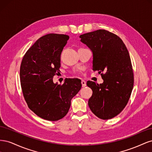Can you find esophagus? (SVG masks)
Here are the masks:
<instances>
[{
  "label": "esophagus",
  "instance_id": "obj_1",
  "mask_svg": "<svg viewBox=\"0 0 152 152\" xmlns=\"http://www.w3.org/2000/svg\"><path fill=\"white\" fill-rule=\"evenodd\" d=\"M81 84H82V86L83 87L86 86V82L85 80H81Z\"/></svg>",
  "mask_w": 152,
  "mask_h": 152
}]
</instances>
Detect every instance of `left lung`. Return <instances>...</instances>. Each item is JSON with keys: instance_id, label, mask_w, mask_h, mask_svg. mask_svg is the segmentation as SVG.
Wrapping results in <instances>:
<instances>
[{"instance_id": "1", "label": "left lung", "mask_w": 152, "mask_h": 152, "mask_svg": "<svg viewBox=\"0 0 152 152\" xmlns=\"http://www.w3.org/2000/svg\"><path fill=\"white\" fill-rule=\"evenodd\" d=\"M81 42L93 53V70H98L102 84L87 81L93 91L88 105L96 116L108 120L125 108L134 85V76L128 50L122 39L105 30L80 35Z\"/></svg>"}]
</instances>
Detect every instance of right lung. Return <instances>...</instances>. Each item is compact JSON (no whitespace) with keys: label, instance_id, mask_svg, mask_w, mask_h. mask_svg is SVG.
Returning a JSON list of instances; mask_svg holds the SVG:
<instances>
[{"label":"right lung","instance_id":"add662e5","mask_svg":"<svg viewBox=\"0 0 152 152\" xmlns=\"http://www.w3.org/2000/svg\"><path fill=\"white\" fill-rule=\"evenodd\" d=\"M69 39L64 34H49L39 39L27 50L20 66V82L28 108L45 120L65 117L71 100L82 87L81 80L67 79L62 85L53 78L60 68V55Z\"/></svg>","mask_w":152,"mask_h":152}]
</instances>
